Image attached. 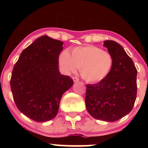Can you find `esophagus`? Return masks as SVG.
<instances>
[{
    "instance_id": "34e87169",
    "label": "esophagus",
    "mask_w": 148,
    "mask_h": 148,
    "mask_svg": "<svg viewBox=\"0 0 148 148\" xmlns=\"http://www.w3.org/2000/svg\"><path fill=\"white\" fill-rule=\"evenodd\" d=\"M72 79H73V81H74V82H77V81H79V78L76 77V76H73Z\"/></svg>"
}]
</instances>
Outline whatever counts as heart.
Returning a JSON list of instances; mask_svg holds the SVG:
<instances>
[{"label":"heart","instance_id":"b5f03b06","mask_svg":"<svg viewBox=\"0 0 148 148\" xmlns=\"http://www.w3.org/2000/svg\"><path fill=\"white\" fill-rule=\"evenodd\" d=\"M59 63L66 72H74L79 68L85 81L97 83L108 76L113 68V57L109 52L92 45L73 49L70 53L64 51L59 57Z\"/></svg>","mask_w":148,"mask_h":148}]
</instances>
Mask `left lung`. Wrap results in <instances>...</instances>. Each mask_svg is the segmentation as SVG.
I'll use <instances>...</instances> for the list:
<instances>
[{
  "label": "left lung",
  "instance_id": "obj_1",
  "mask_svg": "<svg viewBox=\"0 0 148 148\" xmlns=\"http://www.w3.org/2000/svg\"><path fill=\"white\" fill-rule=\"evenodd\" d=\"M103 46L113 56V68L108 76L95 84L86 86V106L96 120L114 122L133 108L137 93V69L121 45L112 40Z\"/></svg>",
  "mask_w": 148,
  "mask_h": 148
}]
</instances>
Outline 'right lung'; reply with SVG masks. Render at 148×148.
Instances as JSON below:
<instances>
[{
    "mask_svg": "<svg viewBox=\"0 0 148 148\" xmlns=\"http://www.w3.org/2000/svg\"><path fill=\"white\" fill-rule=\"evenodd\" d=\"M63 42L47 35L21 52L12 72L10 87L18 109L36 122L56 116L60 99L74 81L61 74L59 54Z\"/></svg>",
    "mask_w": 148,
    "mask_h": 148,
    "instance_id": "1",
    "label": "right lung"
}]
</instances>
